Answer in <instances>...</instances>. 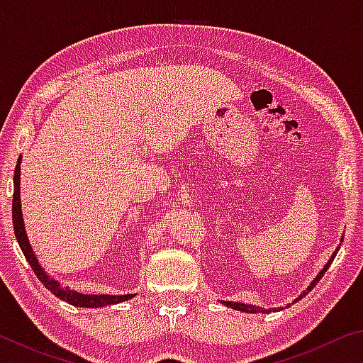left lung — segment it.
I'll return each instance as SVG.
<instances>
[{
  "instance_id": "obj_1",
  "label": "left lung",
  "mask_w": 363,
  "mask_h": 363,
  "mask_svg": "<svg viewBox=\"0 0 363 363\" xmlns=\"http://www.w3.org/2000/svg\"><path fill=\"white\" fill-rule=\"evenodd\" d=\"M336 253H337V250L335 251V253H333V256H331L330 257V261L327 262V264H325V267L320 270V274H318L317 275V277L314 279V280H312V284L309 285V286H307V290L306 291H303V293H301L299 294V298L296 299V301H299V299H303V296H306V294L307 293H309L311 290H312V288H314L317 284H318V280H320L322 277H323V274L325 272H327V270H328V267H330V264L331 262H333V259H335V256H336ZM296 301H294V303H296ZM225 306H229V307H232V309H235V311H242V312H250V314H257V312H262V314H269V312L270 311H279V309H262V307H256V306H250V304H242V303H232V301H230V303H229V301H225V303H224Z\"/></svg>"
}]
</instances>
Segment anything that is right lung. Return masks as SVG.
<instances>
[{"label": "right lung", "mask_w": 363, "mask_h": 363, "mask_svg": "<svg viewBox=\"0 0 363 363\" xmlns=\"http://www.w3.org/2000/svg\"><path fill=\"white\" fill-rule=\"evenodd\" d=\"M19 186H21V158L16 164V171H14V195H12V223H14V233L17 242H19V247L22 250L23 256L28 261L30 267L33 269V272L38 280L45 285L49 291L52 294H56L57 298L67 301V303L72 306H78V307H102V306H108V304H116L121 303V301H128L133 298V294H120V296H113V294H82L78 291H72L69 288L60 286L56 280H51L46 275L45 270L41 269V266L36 261V257L32 251V247H30L27 233H26V225H23V218H22V210H21V192H19Z\"/></svg>", "instance_id": "obj_1"}]
</instances>
